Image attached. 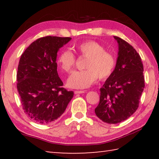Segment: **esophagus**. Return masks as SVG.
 <instances>
[{
	"instance_id": "34e87169",
	"label": "esophagus",
	"mask_w": 159,
	"mask_h": 159,
	"mask_svg": "<svg viewBox=\"0 0 159 159\" xmlns=\"http://www.w3.org/2000/svg\"><path fill=\"white\" fill-rule=\"evenodd\" d=\"M85 90H75L74 93L75 94H80V93H84Z\"/></svg>"
}]
</instances>
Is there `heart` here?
Returning <instances> with one entry per match:
<instances>
[{"instance_id": "heart-1", "label": "heart", "mask_w": 159, "mask_h": 159, "mask_svg": "<svg viewBox=\"0 0 159 159\" xmlns=\"http://www.w3.org/2000/svg\"><path fill=\"white\" fill-rule=\"evenodd\" d=\"M76 49L83 57H88L83 71H74L67 79L69 87L76 89L88 88L96 81L99 76L105 80L111 76L116 66V59L111 53L95 41L83 42L77 45ZM58 64L63 71L69 73L76 63V57L69 50H64L58 57Z\"/></svg>"}]
</instances>
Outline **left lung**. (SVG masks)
I'll return each mask as SVG.
<instances>
[{
	"label": "left lung",
	"mask_w": 159,
	"mask_h": 159,
	"mask_svg": "<svg viewBox=\"0 0 159 159\" xmlns=\"http://www.w3.org/2000/svg\"><path fill=\"white\" fill-rule=\"evenodd\" d=\"M114 38L118 45L116 64L100 88L99 103L95 109L99 119L110 124L122 122L136 111L144 88L140 56L124 40Z\"/></svg>",
	"instance_id": "8db88e82"
}]
</instances>
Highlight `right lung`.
I'll list each match as a JSON object with an SVG mask.
<instances>
[{
  "mask_svg": "<svg viewBox=\"0 0 159 159\" xmlns=\"http://www.w3.org/2000/svg\"><path fill=\"white\" fill-rule=\"evenodd\" d=\"M69 37L45 36L37 39L21 55L17 88L25 114L34 121L48 124L60 118L73 98L57 74V52Z\"/></svg>",
  "mask_w": 159,
  "mask_h": 159,
  "instance_id": "right-lung-1",
  "label": "right lung"
}]
</instances>
